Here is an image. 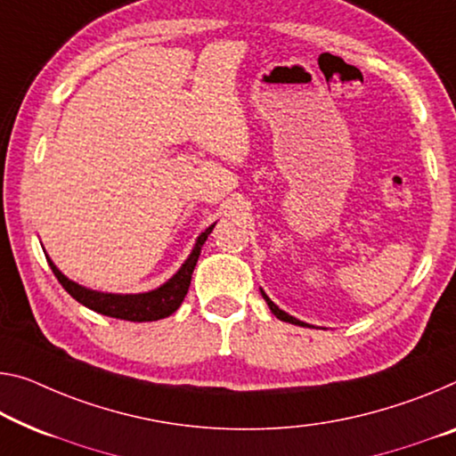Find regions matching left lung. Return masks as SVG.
<instances>
[{
	"label": "left lung",
	"instance_id": "obj_1",
	"mask_svg": "<svg viewBox=\"0 0 456 456\" xmlns=\"http://www.w3.org/2000/svg\"><path fill=\"white\" fill-rule=\"evenodd\" d=\"M263 297H265V301H267V304H269L271 312L275 314V316H277L279 320H283V322H289V324H297V326H307V324H304V322H299V320H296V318H293V316H289V314H285L283 310H279V307H277L275 304H273V301H271L267 296H265V293H263Z\"/></svg>",
	"mask_w": 456,
	"mask_h": 456
}]
</instances>
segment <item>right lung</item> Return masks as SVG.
<instances>
[{
  "label": "right lung",
  "mask_w": 456,
  "mask_h": 456,
  "mask_svg": "<svg viewBox=\"0 0 456 456\" xmlns=\"http://www.w3.org/2000/svg\"><path fill=\"white\" fill-rule=\"evenodd\" d=\"M214 226H209L206 232H201L198 238V244L189 258L185 261L183 267L177 271V275L171 277L165 285H160L159 289L149 291V293H138V296H114V293H100L91 291L86 287L77 285L71 279H67L62 273L54 267L51 258H48V265L54 273V277L59 279V283L69 291V296L75 297L79 304H83L89 310L97 314H103V316L118 318V320H130V322H155L163 320L177 310L181 301L187 296L189 283H191V275L195 265H198L200 252L204 242L208 240L209 232H212Z\"/></svg>",
  "instance_id": "right-lung-1"
}]
</instances>
